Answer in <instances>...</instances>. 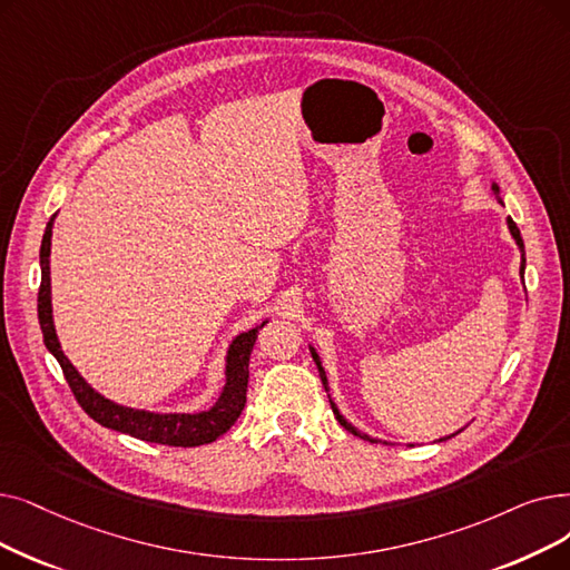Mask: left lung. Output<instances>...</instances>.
<instances>
[{"label": "left lung", "mask_w": 570, "mask_h": 570, "mask_svg": "<svg viewBox=\"0 0 570 570\" xmlns=\"http://www.w3.org/2000/svg\"><path fill=\"white\" fill-rule=\"evenodd\" d=\"M491 190L493 193H497V200L503 205V200H501V190H499V186L497 184H493L491 186ZM508 230H510V235H512V239L517 242V246H519V252H522V265H519V277H524V267H527V256H524V239H522V233H519V228H517V224H514V220L508 216ZM309 352H312V358H314V363H316V367H318V377H321V382H324V389L328 391V377H326V370H324V365H321V358H318V354H316V350H314V346H309ZM328 401H331V407H333V414H335V419H337V422L346 429V431H350V433H354V435H358V438H363V440H367V442H377L375 438H370V435H365V433H361L358 429H354L350 422H346V419L340 414V410H337V405L333 403V399H331V395H328ZM459 433V431H456ZM456 433H452V435H456ZM452 435H448V438H452ZM448 438H440V442L442 440H448Z\"/></svg>", "instance_id": "1"}]
</instances>
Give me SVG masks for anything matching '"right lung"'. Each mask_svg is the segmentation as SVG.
Returning <instances> with one entry per match:
<instances>
[{
	"label": "right lung",
	"mask_w": 570,
	"mask_h": 570,
	"mask_svg": "<svg viewBox=\"0 0 570 570\" xmlns=\"http://www.w3.org/2000/svg\"><path fill=\"white\" fill-rule=\"evenodd\" d=\"M53 220H48L43 239H41V286H39V326L43 333L46 350L51 352L65 373V380L73 393V399L92 416L97 424L114 429L118 433H128L132 438L169 444V448H197V444L214 442L218 435H224L244 410L246 403V384H249V356L256 344L258 331L267 324L239 333L226 354V386L220 391L218 401L203 412H148L118 405L102 393H97L81 375L79 370L69 363L65 356L60 340L56 335L53 324V305H51V237H53Z\"/></svg>",
	"instance_id": "add662e5"
}]
</instances>
